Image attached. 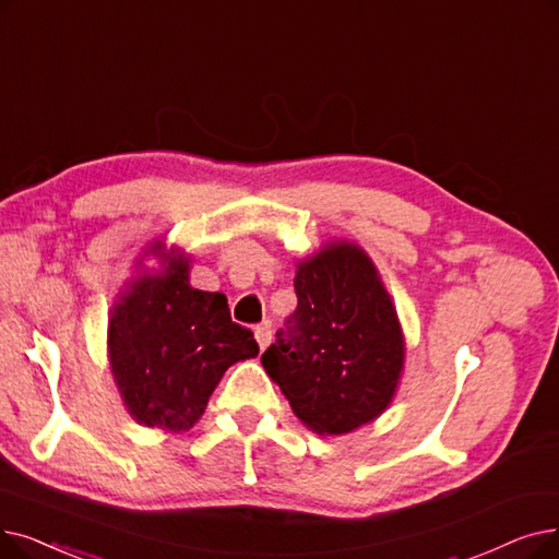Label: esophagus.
Listing matches in <instances>:
<instances>
[{
    "label": "esophagus",
    "mask_w": 559,
    "mask_h": 559,
    "mask_svg": "<svg viewBox=\"0 0 559 559\" xmlns=\"http://www.w3.org/2000/svg\"><path fill=\"white\" fill-rule=\"evenodd\" d=\"M255 340H258L260 349H264L266 345L272 343V324L270 322H262V324L255 326Z\"/></svg>",
    "instance_id": "1"
}]
</instances>
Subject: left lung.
Listing matches in <instances>:
<instances>
[{
    "label": "left lung",
    "mask_w": 559,
    "mask_h": 559,
    "mask_svg": "<svg viewBox=\"0 0 559 559\" xmlns=\"http://www.w3.org/2000/svg\"><path fill=\"white\" fill-rule=\"evenodd\" d=\"M297 310L262 354L295 416L318 433H347L391 404L404 366L397 312L368 253L335 241L299 262Z\"/></svg>",
    "instance_id": "left-lung-1"
}]
</instances>
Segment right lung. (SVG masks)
<instances>
[{
    "label": "right lung",
    "mask_w": 559,
    "mask_h": 559,
    "mask_svg": "<svg viewBox=\"0 0 559 559\" xmlns=\"http://www.w3.org/2000/svg\"><path fill=\"white\" fill-rule=\"evenodd\" d=\"M162 272L139 276L109 320V360L130 416L145 427L189 429L224 372L258 356L251 329L230 320L222 293L189 285V258L164 251Z\"/></svg>",
    "instance_id": "add662e5"
}]
</instances>
